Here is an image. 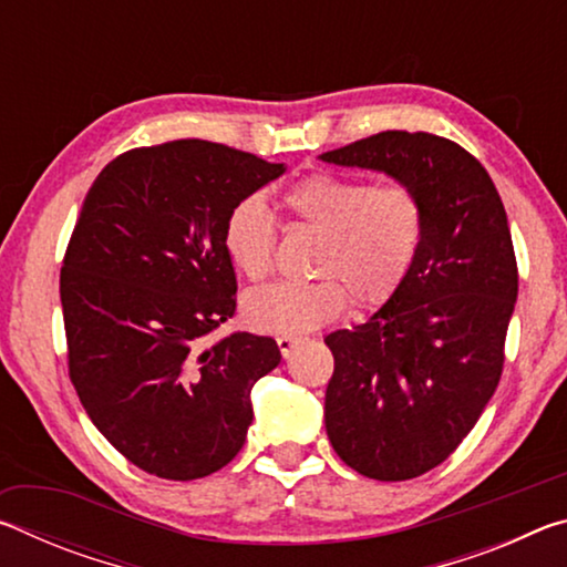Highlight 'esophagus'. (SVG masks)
I'll return each mask as SVG.
<instances>
[{"mask_svg":"<svg viewBox=\"0 0 567 567\" xmlns=\"http://www.w3.org/2000/svg\"><path fill=\"white\" fill-rule=\"evenodd\" d=\"M297 344H300V338H295V334H280V338H277V348H280L282 358H290Z\"/></svg>","mask_w":567,"mask_h":567,"instance_id":"34e87169","label":"esophagus"}]
</instances>
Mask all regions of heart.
<instances>
[{
	"label": "heart",
	"mask_w": 567,
	"mask_h": 567,
	"mask_svg": "<svg viewBox=\"0 0 567 567\" xmlns=\"http://www.w3.org/2000/svg\"><path fill=\"white\" fill-rule=\"evenodd\" d=\"M297 227L320 235L310 272L318 280L280 282L247 295L245 318L260 332L300 334L338 320L348 295L358 307L388 302L405 282L425 235V207L408 182L312 172L282 192ZM223 243L229 260L252 282L275 270L277 223L260 197L229 209Z\"/></svg>",
	"instance_id": "1"
}]
</instances>
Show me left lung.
<instances>
[{
  "label": "left lung",
  "mask_w": 567,
  "mask_h": 567,
  "mask_svg": "<svg viewBox=\"0 0 567 567\" xmlns=\"http://www.w3.org/2000/svg\"><path fill=\"white\" fill-rule=\"evenodd\" d=\"M320 157L388 172L425 207L405 282L368 322L324 338L334 453L364 477L398 483L445 463L501 382L517 300L511 227L487 169L453 140L388 130Z\"/></svg>",
  "instance_id": "1"
}]
</instances>
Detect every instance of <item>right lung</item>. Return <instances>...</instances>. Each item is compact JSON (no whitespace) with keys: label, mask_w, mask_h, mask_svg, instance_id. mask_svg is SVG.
<instances>
[{"label":"right lung","mask_w":567,"mask_h":567,"mask_svg":"<svg viewBox=\"0 0 567 567\" xmlns=\"http://www.w3.org/2000/svg\"><path fill=\"white\" fill-rule=\"evenodd\" d=\"M282 172L175 140L124 152L84 197L60 275L66 368L94 427L150 475L225 467L252 422L249 390L280 364L272 338L209 332L237 307L229 209Z\"/></svg>","instance_id":"add662e5"}]
</instances>
